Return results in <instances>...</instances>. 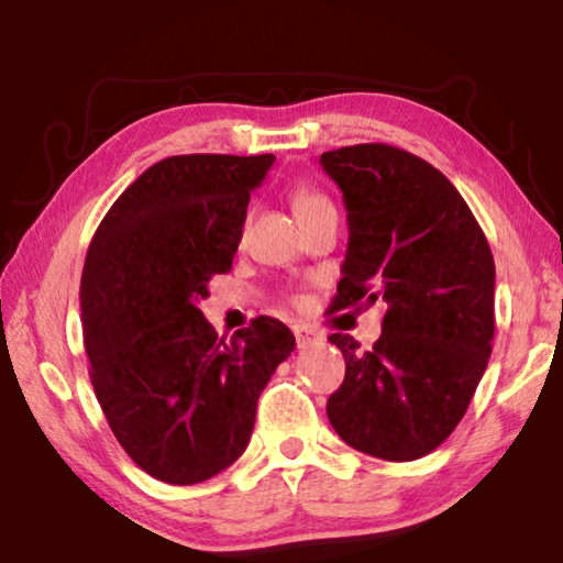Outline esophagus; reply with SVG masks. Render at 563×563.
Wrapping results in <instances>:
<instances>
[{
    "label": "esophagus",
    "mask_w": 563,
    "mask_h": 563,
    "mask_svg": "<svg viewBox=\"0 0 563 563\" xmlns=\"http://www.w3.org/2000/svg\"><path fill=\"white\" fill-rule=\"evenodd\" d=\"M292 335H295V342H298L300 350H308V347H316L322 342V335L320 332H316L308 325H292Z\"/></svg>",
    "instance_id": "34e87169"
}]
</instances>
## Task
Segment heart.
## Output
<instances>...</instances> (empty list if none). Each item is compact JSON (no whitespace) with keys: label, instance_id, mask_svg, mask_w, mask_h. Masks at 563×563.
<instances>
[{"label":"heart","instance_id":"obj_1","mask_svg":"<svg viewBox=\"0 0 563 563\" xmlns=\"http://www.w3.org/2000/svg\"><path fill=\"white\" fill-rule=\"evenodd\" d=\"M292 206H295V213H298V218H305V216L316 213V211H320V208L332 206V203L328 196H322L316 188H298L292 194Z\"/></svg>","mask_w":563,"mask_h":563}]
</instances>
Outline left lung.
<instances>
[{
    "instance_id": "8db88e82",
    "label": "left lung",
    "mask_w": 563,
    "mask_h": 563,
    "mask_svg": "<svg viewBox=\"0 0 563 563\" xmlns=\"http://www.w3.org/2000/svg\"><path fill=\"white\" fill-rule=\"evenodd\" d=\"M342 190L350 241L330 312L383 298L373 350L335 332L345 379L328 399L335 432L387 462L434 452L460 424L494 340V258L450 178L387 144L320 156Z\"/></svg>"
}]
</instances>
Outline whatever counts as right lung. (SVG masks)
Listing matches in <instances>:
<instances>
[{
  "label": "right lung",
  "instance_id": "obj_1",
  "mask_svg": "<svg viewBox=\"0 0 563 563\" xmlns=\"http://www.w3.org/2000/svg\"><path fill=\"white\" fill-rule=\"evenodd\" d=\"M273 154L170 156L117 198L81 273L89 377L113 437L166 484L206 482L245 452L258 397L295 350L275 318L231 340L198 310L228 273Z\"/></svg>",
  "mask_w": 563,
  "mask_h": 563
}]
</instances>
